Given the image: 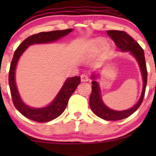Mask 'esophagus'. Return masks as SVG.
Masks as SVG:
<instances>
[{
	"label": "esophagus",
	"instance_id": "esophagus-1",
	"mask_svg": "<svg viewBox=\"0 0 156 156\" xmlns=\"http://www.w3.org/2000/svg\"><path fill=\"white\" fill-rule=\"evenodd\" d=\"M89 80V76L87 75V74H83L81 76V81H82V82H87Z\"/></svg>",
	"mask_w": 156,
	"mask_h": 156
}]
</instances>
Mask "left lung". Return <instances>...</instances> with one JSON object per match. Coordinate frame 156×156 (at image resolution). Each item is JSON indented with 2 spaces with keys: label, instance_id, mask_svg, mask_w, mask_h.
I'll use <instances>...</instances> for the list:
<instances>
[{
  "label": "left lung",
  "instance_id": "left-lung-1",
  "mask_svg": "<svg viewBox=\"0 0 156 156\" xmlns=\"http://www.w3.org/2000/svg\"><path fill=\"white\" fill-rule=\"evenodd\" d=\"M108 35L112 38L116 45L122 51H130L131 54L136 57L139 64L140 70L142 72L143 80H144V87L139 101L133 107L125 111H114L110 109L107 106L104 105L100 96V89L99 84L96 81L91 82V91L90 98H89V105L92 112L100 118L107 121H119L127 118L133 114L139 108L141 104L146 91L147 84V72L146 59H145L144 51L140 44L136 42L129 34L124 31L120 30H108ZM92 79H95V76L93 75Z\"/></svg>",
  "mask_w": 156,
  "mask_h": 156
}]
</instances>
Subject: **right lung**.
Instances as JSON below:
<instances>
[{"instance_id": "right-lung-1", "label": "right lung", "mask_w": 156, "mask_h": 156, "mask_svg": "<svg viewBox=\"0 0 156 156\" xmlns=\"http://www.w3.org/2000/svg\"><path fill=\"white\" fill-rule=\"evenodd\" d=\"M72 29L63 30H54L50 32H42L27 37L15 51L11 64H10L8 82L12 103L17 110L26 118L37 122L43 123L52 121L62 114L67 105L69 97L74 93L79 84H80V76L68 78L64 84L62 88L55 98L54 101L47 107L42 108H33L25 105L21 100L15 82V70L20 55L30 44L51 42L67 35Z\"/></svg>"}]
</instances>
